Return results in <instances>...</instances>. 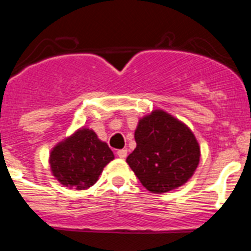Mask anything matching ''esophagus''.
I'll return each mask as SVG.
<instances>
[{"label":"esophagus","instance_id":"34e87169","mask_svg":"<svg viewBox=\"0 0 251 251\" xmlns=\"http://www.w3.org/2000/svg\"><path fill=\"white\" fill-rule=\"evenodd\" d=\"M116 154H118L119 158L125 159L126 156H127V151H126V149H119V151H116Z\"/></svg>","mask_w":251,"mask_h":251}]
</instances>
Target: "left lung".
I'll return each mask as SVG.
<instances>
[{"instance_id": "1", "label": "left lung", "mask_w": 251, "mask_h": 251, "mask_svg": "<svg viewBox=\"0 0 251 251\" xmlns=\"http://www.w3.org/2000/svg\"><path fill=\"white\" fill-rule=\"evenodd\" d=\"M136 149L126 161L143 187L165 193L186 183L201 158L198 142L188 127L165 111L155 110L138 123Z\"/></svg>"}]
</instances>
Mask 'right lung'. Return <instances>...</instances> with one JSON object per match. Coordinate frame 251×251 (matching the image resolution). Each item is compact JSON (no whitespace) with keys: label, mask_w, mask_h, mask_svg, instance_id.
Instances as JSON below:
<instances>
[{"label":"right lung","mask_w":251,"mask_h":251,"mask_svg":"<svg viewBox=\"0 0 251 251\" xmlns=\"http://www.w3.org/2000/svg\"><path fill=\"white\" fill-rule=\"evenodd\" d=\"M50 158L53 176L64 186L81 191L97 182L114 154L92 130L82 128L54 147Z\"/></svg>","instance_id":"add662e5"}]
</instances>
